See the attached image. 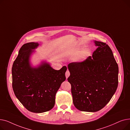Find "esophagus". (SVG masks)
<instances>
[{"mask_svg":"<svg viewBox=\"0 0 130 130\" xmlns=\"http://www.w3.org/2000/svg\"><path fill=\"white\" fill-rule=\"evenodd\" d=\"M70 75V72H69V70H67V71L66 72V73H65V76H66V79H67V78L69 77Z\"/></svg>","mask_w":130,"mask_h":130,"instance_id":"esophagus-1","label":"esophagus"}]
</instances>
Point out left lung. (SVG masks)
Wrapping results in <instances>:
<instances>
[{
	"label": "left lung",
	"instance_id": "left-lung-1",
	"mask_svg": "<svg viewBox=\"0 0 130 130\" xmlns=\"http://www.w3.org/2000/svg\"><path fill=\"white\" fill-rule=\"evenodd\" d=\"M97 46L82 62L68 65L73 104L78 110L97 112L112 99L118 86L119 67L106 43L94 40Z\"/></svg>",
	"mask_w": 130,
	"mask_h": 130
}]
</instances>
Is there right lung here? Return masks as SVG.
I'll list each match as a JSON object with an SVG mask.
<instances>
[{"label": "right lung", "instance_id": "1", "mask_svg": "<svg viewBox=\"0 0 130 130\" xmlns=\"http://www.w3.org/2000/svg\"><path fill=\"white\" fill-rule=\"evenodd\" d=\"M28 43L20 48L12 67V88L16 98L29 111L41 113L48 111L55 103V95L66 79V66L55 70L45 60L33 66L31 55L39 46Z\"/></svg>", "mask_w": 130, "mask_h": 130}]
</instances>
